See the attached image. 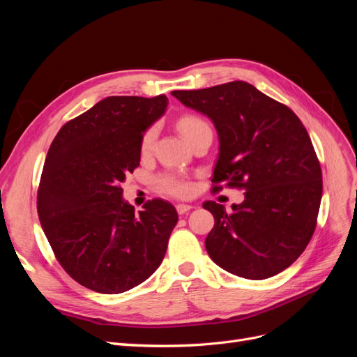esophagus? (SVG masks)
Masks as SVG:
<instances>
[{"instance_id":"34e87169","label":"esophagus","mask_w":357,"mask_h":357,"mask_svg":"<svg viewBox=\"0 0 357 357\" xmlns=\"http://www.w3.org/2000/svg\"><path fill=\"white\" fill-rule=\"evenodd\" d=\"M176 208H177L178 214H185V213L192 210V205H189V204H177Z\"/></svg>"}]
</instances>
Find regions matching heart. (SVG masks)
I'll return each instance as SVG.
<instances>
[{
	"label": "heart",
	"instance_id": "b5f03b06",
	"mask_svg": "<svg viewBox=\"0 0 357 357\" xmlns=\"http://www.w3.org/2000/svg\"><path fill=\"white\" fill-rule=\"evenodd\" d=\"M178 128L183 132V135L189 139L198 131H201V129L210 128V126L207 125V122L202 121L201 117L185 116L178 121ZM155 134H156L155 128H150L143 135L142 144H139V149H142L143 153H147L149 150L152 149L153 142H155ZM159 185L165 192L171 193V195H174V197H186L190 192V183L186 178H183L181 176L176 174V172H167V174L162 176L159 178Z\"/></svg>",
	"mask_w": 357,
	"mask_h": 357
}]
</instances>
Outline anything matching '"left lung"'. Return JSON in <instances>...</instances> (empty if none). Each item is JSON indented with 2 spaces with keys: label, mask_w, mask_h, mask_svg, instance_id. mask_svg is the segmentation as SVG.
Here are the masks:
<instances>
[{
  "label": "left lung",
  "mask_w": 357,
  "mask_h": 357,
  "mask_svg": "<svg viewBox=\"0 0 357 357\" xmlns=\"http://www.w3.org/2000/svg\"><path fill=\"white\" fill-rule=\"evenodd\" d=\"M171 93L208 116L218 131L213 192L220 183L245 189L231 213L214 201L202 204L214 215L207 253L238 277L282 273L308 245L321 201L320 162L305 126L287 105L241 80Z\"/></svg>",
  "instance_id": "8db88e82"
}]
</instances>
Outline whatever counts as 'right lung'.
<instances>
[{
  "label": "right lung",
  "mask_w": 357,
  "mask_h": 357,
  "mask_svg": "<svg viewBox=\"0 0 357 357\" xmlns=\"http://www.w3.org/2000/svg\"><path fill=\"white\" fill-rule=\"evenodd\" d=\"M167 105L165 95L107 96L63 125L47 152L37 193L41 228L67 274L98 294H122L152 275L178 220L174 205L158 198L135 213L121 186Z\"/></svg>",
  "instance_id": "obj_1"
}]
</instances>
